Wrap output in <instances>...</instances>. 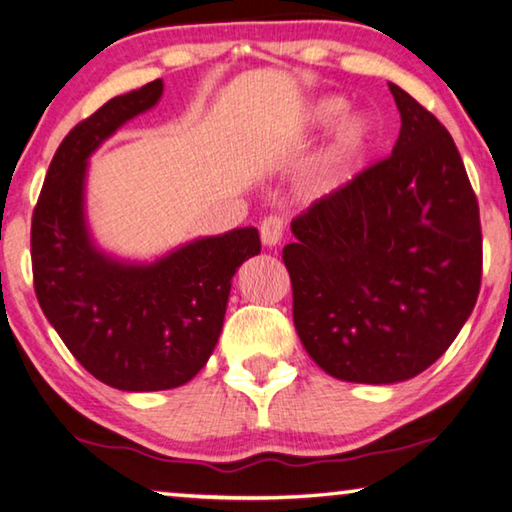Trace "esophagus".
<instances>
[{"label": "esophagus", "mask_w": 512, "mask_h": 512, "mask_svg": "<svg viewBox=\"0 0 512 512\" xmlns=\"http://www.w3.org/2000/svg\"><path fill=\"white\" fill-rule=\"evenodd\" d=\"M284 228H287V223H284V219H282L280 214L266 216V219L262 221V225H259V235H262L264 246H277V244H280V239L284 235Z\"/></svg>", "instance_id": "34e87169"}]
</instances>
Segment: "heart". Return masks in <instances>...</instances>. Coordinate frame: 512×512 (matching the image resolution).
I'll list each match as a JSON object with an SVG mask.
<instances>
[{"mask_svg":"<svg viewBox=\"0 0 512 512\" xmlns=\"http://www.w3.org/2000/svg\"><path fill=\"white\" fill-rule=\"evenodd\" d=\"M348 103L341 97H327L320 99L314 108H311V124L314 126H329L339 119ZM370 140V124L363 117H348L336 131L332 144L325 153L323 162H320V178L334 180L341 178L343 173L352 169V164L361 158V153L366 151Z\"/></svg>","mask_w":512,"mask_h":512,"instance_id":"obj_1","label":"heart"}]
</instances>
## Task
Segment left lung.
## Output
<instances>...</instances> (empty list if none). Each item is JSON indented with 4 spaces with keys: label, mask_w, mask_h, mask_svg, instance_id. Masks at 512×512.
Here are the masks:
<instances>
[{
    "label": "left lung",
    "mask_w": 512,
    "mask_h": 512,
    "mask_svg": "<svg viewBox=\"0 0 512 512\" xmlns=\"http://www.w3.org/2000/svg\"><path fill=\"white\" fill-rule=\"evenodd\" d=\"M400 137L291 223L293 323L327 375L395 384L427 370L481 289L479 203L447 128L388 83Z\"/></svg>",
    "instance_id": "1"
}]
</instances>
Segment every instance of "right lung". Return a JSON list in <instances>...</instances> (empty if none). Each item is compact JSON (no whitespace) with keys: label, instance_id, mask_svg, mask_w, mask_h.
<instances>
[{"label":"right lung","instance_id":"right-lung-1","mask_svg":"<svg viewBox=\"0 0 512 512\" xmlns=\"http://www.w3.org/2000/svg\"><path fill=\"white\" fill-rule=\"evenodd\" d=\"M162 97L155 79L76 124L60 142L31 219L33 287L76 361L119 391L187 384L219 341L232 275L262 244L255 228L203 237L153 264H128L92 244L85 167L103 140Z\"/></svg>","mask_w":512,"mask_h":512}]
</instances>
